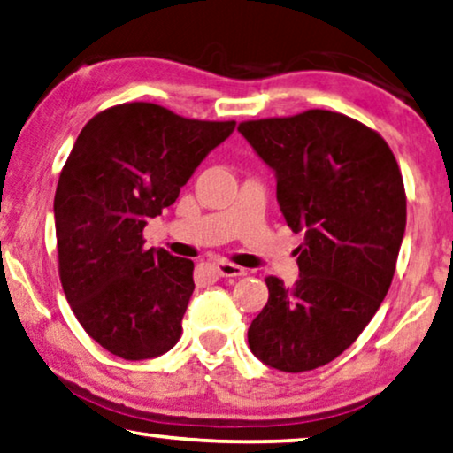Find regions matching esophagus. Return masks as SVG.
<instances>
[{
	"label": "esophagus",
	"mask_w": 453,
	"mask_h": 453,
	"mask_svg": "<svg viewBox=\"0 0 453 453\" xmlns=\"http://www.w3.org/2000/svg\"><path fill=\"white\" fill-rule=\"evenodd\" d=\"M215 271L221 277H242V275H246V269L238 267V265H234V263H227V261H217Z\"/></svg>",
	"instance_id": "34e87169"
}]
</instances>
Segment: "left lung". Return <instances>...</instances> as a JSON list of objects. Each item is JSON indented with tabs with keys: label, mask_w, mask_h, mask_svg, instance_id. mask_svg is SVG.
I'll use <instances>...</instances> for the list:
<instances>
[{
	"label": "left lung",
	"mask_w": 453,
	"mask_h": 453,
	"mask_svg": "<svg viewBox=\"0 0 453 453\" xmlns=\"http://www.w3.org/2000/svg\"><path fill=\"white\" fill-rule=\"evenodd\" d=\"M238 132L275 172L300 277L269 275V300L249 327L252 354L303 372L340 357L375 317L406 230V192L388 142L343 113L309 110L252 119Z\"/></svg>",
	"instance_id": "left-lung-1"
}]
</instances>
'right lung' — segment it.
Wrapping results in <instances>:
<instances>
[{
  "label": "right lung",
  "instance_id": "add662e5",
  "mask_svg": "<svg viewBox=\"0 0 453 453\" xmlns=\"http://www.w3.org/2000/svg\"><path fill=\"white\" fill-rule=\"evenodd\" d=\"M234 128L141 101L96 113L78 134L53 201L59 280L107 352L147 360L178 343L195 263L144 249L142 230Z\"/></svg>",
  "mask_w": 453,
  "mask_h": 453
}]
</instances>
